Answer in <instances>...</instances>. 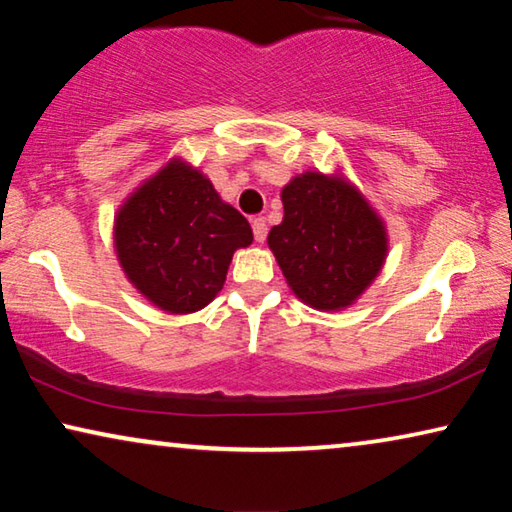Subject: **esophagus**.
Returning <instances> with one entry per match:
<instances>
[{
	"label": "esophagus",
	"mask_w": 512,
	"mask_h": 512,
	"mask_svg": "<svg viewBox=\"0 0 512 512\" xmlns=\"http://www.w3.org/2000/svg\"><path fill=\"white\" fill-rule=\"evenodd\" d=\"M251 228H254V237L256 242H265V237H268V223H265L263 216H256L254 221H251Z\"/></svg>",
	"instance_id": "esophagus-1"
}]
</instances>
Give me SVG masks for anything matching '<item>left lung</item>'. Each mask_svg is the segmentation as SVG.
Here are the masks:
<instances>
[{"label":"left lung","mask_w":512,"mask_h":512,"mask_svg":"<svg viewBox=\"0 0 512 512\" xmlns=\"http://www.w3.org/2000/svg\"><path fill=\"white\" fill-rule=\"evenodd\" d=\"M282 202L268 247L293 296L319 312L352 307L387 261V223L342 170L296 174Z\"/></svg>","instance_id":"1"}]
</instances>
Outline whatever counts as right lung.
I'll list each match as a JSON object with an SVG mask.
<instances>
[{
    "mask_svg": "<svg viewBox=\"0 0 512 512\" xmlns=\"http://www.w3.org/2000/svg\"><path fill=\"white\" fill-rule=\"evenodd\" d=\"M251 242L249 221L181 156L146 177L114 214L118 265L137 293L167 314L212 303L233 254Z\"/></svg>",
    "mask_w": 512,
    "mask_h": 512,
    "instance_id": "right-lung-1",
    "label": "right lung"
}]
</instances>
